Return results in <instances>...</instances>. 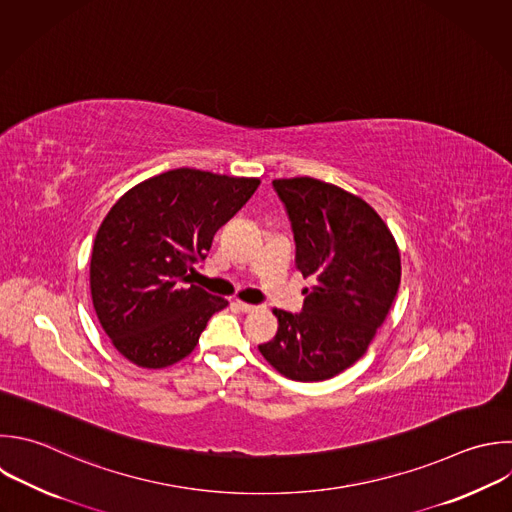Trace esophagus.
<instances>
[{
	"mask_svg": "<svg viewBox=\"0 0 512 512\" xmlns=\"http://www.w3.org/2000/svg\"><path fill=\"white\" fill-rule=\"evenodd\" d=\"M236 306H238L242 312H246V314H248V312H254V310H258V306H254V304H246V302H240V300L236 302Z\"/></svg>",
	"mask_w": 512,
	"mask_h": 512,
	"instance_id": "1",
	"label": "esophagus"
}]
</instances>
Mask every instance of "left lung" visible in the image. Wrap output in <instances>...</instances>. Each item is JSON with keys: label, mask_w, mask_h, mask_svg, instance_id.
Here are the masks:
<instances>
[{"label": "left lung", "mask_w": 512, "mask_h": 512, "mask_svg": "<svg viewBox=\"0 0 512 512\" xmlns=\"http://www.w3.org/2000/svg\"><path fill=\"white\" fill-rule=\"evenodd\" d=\"M286 206L296 268L314 278L302 312L274 308L276 336L262 356L286 378L318 382L352 366L382 326L400 284V252L362 198L316 178L272 182Z\"/></svg>", "instance_id": "left-lung-1"}]
</instances>
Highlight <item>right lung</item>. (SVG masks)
<instances>
[{
	"label": "right lung",
	"mask_w": 512,
	"mask_h": 512,
	"mask_svg": "<svg viewBox=\"0 0 512 512\" xmlns=\"http://www.w3.org/2000/svg\"><path fill=\"white\" fill-rule=\"evenodd\" d=\"M258 178L178 168L128 190L104 218L90 260L92 302L114 348L166 368L198 344L224 298L192 284L214 234L250 200Z\"/></svg>",
	"instance_id": "add662e5"
}]
</instances>
